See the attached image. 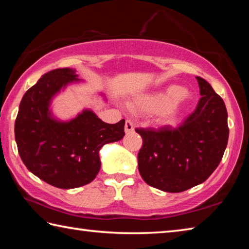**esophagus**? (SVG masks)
Instances as JSON below:
<instances>
[{"label": "esophagus", "mask_w": 249, "mask_h": 249, "mask_svg": "<svg viewBox=\"0 0 249 249\" xmlns=\"http://www.w3.org/2000/svg\"><path fill=\"white\" fill-rule=\"evenodd\" d=\"M134 130V124L132 121L129 120H126L125 122V132L126 133H132Z\"/></svg>", "instance_id": "esophagus-1"}]
</instances>
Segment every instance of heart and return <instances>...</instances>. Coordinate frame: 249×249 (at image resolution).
<instances>
[{"mask_svg": "<svg viewBox=\"0 0 249 249\" xmlns=\"http://www.w3.org/2000/svg\"><path fill=\"white\" fill-rule=\"evenodd\" d=\"M190 99L188 91L181 90L178 86H170L163 91L140 96L129 107L138 114L157 113L162 123H171L178 115L181 105Z\"/></svg>", "mask_w": 249, "mask_h": 249, "instance_id": "b5f03b06", "label": "heart"}]
</instances>
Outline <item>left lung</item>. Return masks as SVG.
<instances>
[{
  "mask_svg": "<svg viewBox=\"0 0 249 249\" xmlns=\"http://www.w3.org/2000/svg\"><path fill=\"white\" fill-rule=\"evenodd\" d=\"M201 99L183 123L172 128H136L142 138L138 170L147 184L166 192H182L212 175L229 141L224 101L203 78Z\"/></svg>",
  "mask_w": 249,
  "mask_h": 249,
  "instance_id": "obj_1",
  "label": "left lung"
}]
</instances>
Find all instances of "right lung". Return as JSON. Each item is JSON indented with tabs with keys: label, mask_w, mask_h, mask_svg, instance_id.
Wrapping results in <instances>:
<instances>
[{
	"label": "right lung",
	"mask_w": 249,
	"mask_h": 249,
	"mask_svg": "<svg viewBox=\"0 0 249 249\" xmlns=\"http://www.w3.org/2000/svg\"><path fill=\"white\" fill-rule=\"evenodd\" d=\"M78 81L75 71L69 68L45 73L24 94L15 120V141L24 165L60 189L82 187L94 180L101 168L100 149L125 135V120L107 124L89 109L69 122L53 119L49 109L53 95Z\"/></svg>",
	"instance_id": "1"
}]
</instances>
